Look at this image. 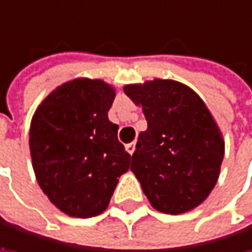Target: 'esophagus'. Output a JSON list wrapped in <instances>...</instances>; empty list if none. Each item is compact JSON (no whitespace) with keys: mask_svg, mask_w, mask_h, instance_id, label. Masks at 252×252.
Listing matches in <instances>:
<instances>
[{"mask_svg":"<svg viewBox=\"0 0 252 252\" xmlns=\"http://www.w3.org/2000/svg\"><path fill=\"white\" fill-rule=\"evenodd\" d=\"M126 151L132 156L133 153H135V142H130V144H127L126 145Z\"/></svg>","mask_w":252,"mask_h":252,"instance_id":"esophagus-1","label":"esophagus"}]
</instances>
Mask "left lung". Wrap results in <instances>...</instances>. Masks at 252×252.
I'll list each match as a JSON object with an SVG mask.
<instances>
[{"mask_svg":"<svg viewBox=\"0 0 252 252\" xmlns=\"http://www.w3.org/2000/svg\"><path fill=\"white\" fill-rule=\"evenodd\" d=\"M123 91L148 123L130 166L144 193L166 214L193 210L216 187L224 156L214 117L195 91L176 80L154 79Z\"/></svg>","mask_w":252,"mask_h":252,"instance_id":"8db88e82","label":"left lung"}]
</instances>
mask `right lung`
I'll return each instance as SVG.
<instances>
[{"mask_svg":"<svg viewBox=\"0 0 252 252\" xmlns=\"http://www.w3.org/2000/svg\"><path fill=\"white\" fill-rule=\"evenodd\" d=\"M116 91L101 79L77 77L57 86L36 108L29 148L36 181L48 199L70 217L101 214L130 154L108 120Z\"/></svg>","mask_w":252,"mask_h":252,"instance_id":"1","label":"right lung"}]
</instances>
